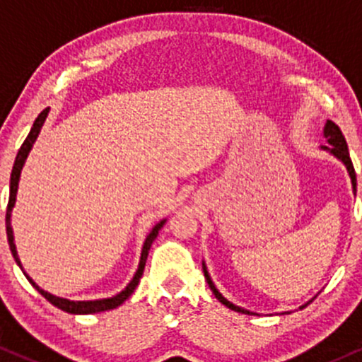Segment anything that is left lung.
Returning <instances> with one entry per match:
<instances>
[{
  "label": "left lung",
  "instance_id": "8db88e82",
  "mask_svg": "<svg viewBox=\"0 0 362 362\" xmlns=\"http://www.w3.org/2000/svg\"><path fill=\"white\" fill-rule=\"evenodd\" d=\"M322 136H325V139H326V143H328V145H322V146H321V150H322V151H328L329 155H333V157L338 158V160H340L341 164L345 165V169H347L349 177H351L352 193H354V195H356V192H357V180H356V173H354V165H352V160H351V155H349L347 141H345V138H344V134H341L340 127H338L335 122H332V120H326V122H325V127H322ZM202 269H204V276H205V279H207V285L211 286L212 293L216 295V298H217V300L221 302V304H224V305L228 307V309L235 310V313L248 314V316H254V314H257V313H254V310L243 309V307H240V305L233 304V302H229L228 298L224 297V295L221 293L219 290H217V286L214 285V281H212L211 274H209L207 266H205V260H202ZM313 298H316V297H313ZM313 298H310L309 302H305L304 305L298 307V309H304L305 305H309L310 302H313ZM283 314H290V313H283Z\"/></svg>",
  "mask_w": 362,
  "mask_h": 362
}]
</instances>
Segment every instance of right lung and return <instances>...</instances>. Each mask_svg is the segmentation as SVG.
<instances>
[{
	"label": "right lung",
	"mask_w": 362,
	"mask_h": 362,
	"mask_svg": "<svg viewBox=\"0 0 362 362\" xmlns=\"http://www.w3.org/2000/svg\"><path fill=\"white\" fill-rule=\"evenodd\" d=\"M48 114H49V107L45 108V110H42L41 114L37 115V119L34 120L33 127H30V133L25 138V141L22 143L21 150H18V153H17V158H15L13 169H11V176H10V198H8V209H6V236H8V245H10L11 255H13L15 262L18 264V267H21V269H22V273L25 274V278L29 279L30 285H33L34 288L40 291V293L46 298V300L52 302L53 305L58 307V309L65 310V313H69V314H95V313H103V310L115 309V307H119L120 304H124V302H126L127 298H129L131 295H133V291L136 290V286H138L139 278H141L143 271H145L146 257H148V252H150L151 243H153V240L157 238L158 231H160V229L164 228V224H165L167 219L158 221V223L150 229V233H148V235H146V238H145V243H143V247H141V255H139L138 269H136L133 279H131V281L127 283L126 288H124L122 291H119V293L114 295V297L96 298V300H71V298L57 297V295H53V293H49V291L42 290L41 286L37 285V283L34 281V279L30 278L29 274L25 273L24 267H22L21 259H18L17 247H15V238H13V228H11V211H13L15 202H17L18 181H21L22 169H24L27 157H29L30 150H33L34 143H36L37 136H40V133H41V127L45 126V120H46V117H48Z\"/></svg>",
	"instance_id": "1"
}]
</instances>
